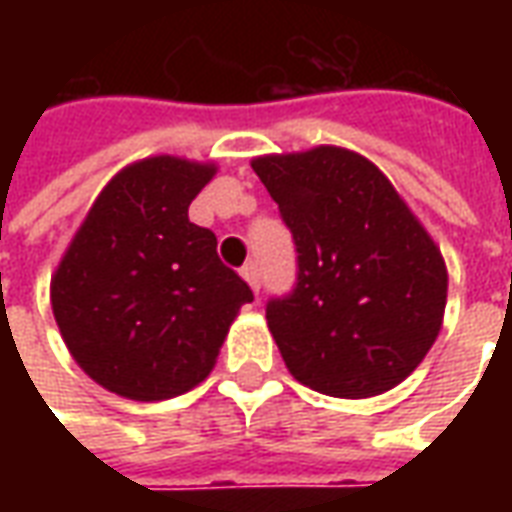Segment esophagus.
Wrapping results in <instances>:
<instances>
[{
  "mask_svg": "<svg viewBox=\"0 0 512 512\" xmlns=\"http://www.w3.org/2000/svg\"><path fill=\"white\" fill-rule=\"evenodd\" d=\"M241 277L249 282V288L255 290V293H260V268H257V263H246V266L241 268Z\"/></svg>",
  "mask_w": 512,
  "mask_h": 512,
  "instance_id": "obj_1",
  "label": "esophagus"
}]
</instances>
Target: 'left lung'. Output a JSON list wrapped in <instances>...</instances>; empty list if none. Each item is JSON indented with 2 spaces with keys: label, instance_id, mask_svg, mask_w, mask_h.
<instances>
[{
  "label": "left lung",
  "instance_id": "1",
  "mask_svg": "<svg viewBox=\"0 0 512 512\" xmlns=\"http://www.w3.org/2000/svg\"><path fill=\"white\" fill-rule=\"evenodd\" d=\"M296 244V282L266 304L296 381L332 397L381 395L436 343L447 268L384 172L343 147L252 161Z\"/></svg>",
  "mask_w": 512,
  "mask_h": 512
}]
</instances>
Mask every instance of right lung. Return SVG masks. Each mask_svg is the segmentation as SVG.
Returning a JSON list of instances; mask_svg holds the SVG:
<instances>
[{
  "instance_id": "right-lung-1",
  "label": "right lung",
  "mask_w": 512,
  "mask_h": 512,
  "mask_svg": "<svg viewBox=\"0 0 512 512\" xmlns=\"http://www.w3.org/2000/svg\"><path fill=\"white\" fill-rule=\"evenodd\" d=\"M216 169L156 156L109 180L51 279V310L84 373L115 395L167 400L213 370L255 299L189 222Z\"/></svg>"
}]
</instances>
